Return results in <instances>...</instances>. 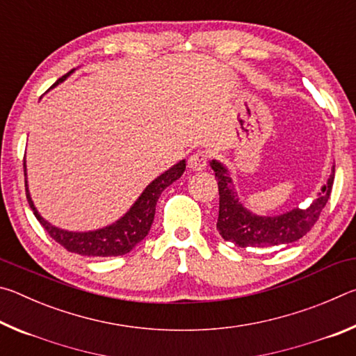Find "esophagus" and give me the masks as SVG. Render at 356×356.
<instances>
[{
	"instance_id": "esophagus-1",
	"label": "esophagus",
	"mask_w": 356,
	"mask_h": 356,
	"mask_svg": "<svg viewBox=\"0 0 356 356\" xmlns=\"http://www.w3.org/2000/svg\"><path fill=\"white\" fill-rule=\"evenodd\" d=\"M207 161H209V155L206 152H201V150H197V152L190 155L188 166L191 168L193 171H202V170H206Z\"/></svg>"
}]
</instances>
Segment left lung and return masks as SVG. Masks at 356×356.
Here are the masks:
<instances>
[{
    "mask_svg": "<svg viewBox=\"0 0 356 356\" xmlns=\"http://www.w3.org/2000/svg\"><path fill=\"white\" fill-rule=\"evenodd\" d=\"M210 166L218 180L220 212L216 229L226 242H232L240 248H265V246L293 243L311 231L318 220L322 209L327 206L333 188L334 168L328 182L322 186L317 200L308 209H293L276 216H259L251 213L238 201L232 179L220 161L212 160Z\"/></svg>",
    "mask_w": 356,
    "mask_h": 356,
    "instance_id": "1",
    "label": "left lung"
}]
</instances>
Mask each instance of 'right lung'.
I'll return each mask as SVG.
<instances>
[{
    "mask_svg": "<svg viewBox=\"0 0 356 356\" xmlns=\"http://www.w3.org/2000/svg\"><path fill=\"white\" fill-rule=\"evenodd\" d=\"M69 74H72V70ZM67 75L59 78L56 84L61 83ZM23 170H25V190L29 207H31L35 218L39 220L40 225L44 226L45 231L50 234V237L55 240V242L64 246L67 251L76 252V254L81 256L111 257L127 254V252L134 250L135 246L147 236L154 221L156 201H159L161 191H163L166 186H170L172 182H176V180L182 176L185 171V160L179 161L177 165H174L170 170L161 174V176L152 180L122 218L104 229H97V231L89 232L64 231V229L53 226L42 218L38 209L34 207L31 196H29L25 163H23Z\"/></svg>",
    "mask_w": 356,
    "mask_h": 356,
    "instance_id": "obj_1",
    "label": "right lung"
}]
</instances>
